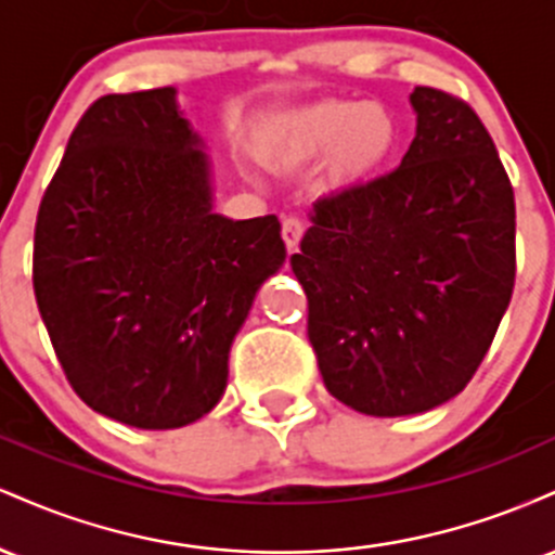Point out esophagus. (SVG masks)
<instances>
[{
  "mask_svg": "<svg viewBox=\"0 0 555 555\" xmlns=\"http://www.w3.org/2000/svg\"><path fill=\"white\" fill-rule=\"evenodd\" d=\"M305 234V224L302 219H297V216H286V219L282 221V237H284V245L286 250H297L299 240H302Z\"/></svg>",
  "mask_w": 555,
  "mask_h": 555,
  "instance_id": "esophagus-1",
  "label": "esophagus"
}]
</instances>
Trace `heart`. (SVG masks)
<instances>
[{"label":"heart","mask_w":555,"mask_h":555,"mask_svg":"<svg viewBox=\"0 0 555 555\" xmlns=\"http://www.w3.org/2000/svg\"><path fill=\"white\" fill-rule=\"evenodd\" d=\"M397 145V117L384 104L331 99L292 119L279 154L286 162H310L328 154L331 180L344 184L384 169Z\"/></svg>","instance_id":"heart-1"}]
</instances>
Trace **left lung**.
Here are the masks:
<instances>
[{"instance_id": "8db88e82", "label": "left lung", "mask_w": 555, "mask_h": 555, "mask_svg": "<svg viewBox=\"0 0 555 555\" xmlns=\"http://www.w3.org/2000/svg\"><path fill=\"white\" fill-rule=\"evenodd\" d=\"M401 164L318 197L289 258L331 397L362 415L428 412L469 384L517 273L514 190L467 101L417 86Z\"/></svg>"}]
</instances>
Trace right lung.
<instances>
[{
    "label": "right lung",
    "mask_w": 555,
    "mask_h": 555,
    "mask_svg": "<svg viewBox=\"0 0 555 555\" xmlns=\"http://www.w3.org/2000/svg\"><path fill=\"white\" fill-rule=\"evenodd\" d=\"M286 247L276 216L214 214L203 140L171 86L101 95L43 193L34 292L69 386L143 430L224 397L229 349Z\"/></svg>",
    "instance_id": "add662e5"
}]
</instances>
